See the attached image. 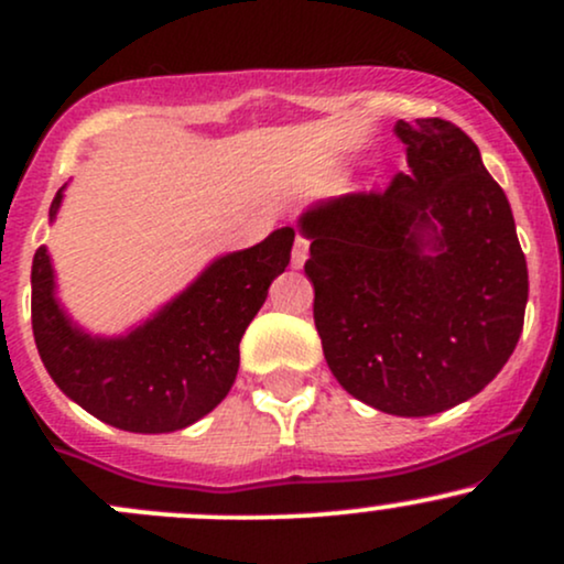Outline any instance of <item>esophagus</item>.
I'll list each match as a JSON object with an SVG mask.
<instances>
[{
    "label": "esophagus",
    "instance_id": "34e87169",
    "mask_svg": "<svg viewBox=\"0 0 564 564\" xmlns=\"http://www.w3.org/2000/svg\"><path fill=\"white\" fill-rule=\"evenodd\" d=\"M307 249H310V241L304 236H296L294 241V251H291V264L294 268H302L304 260H307Z\"/></svg>",
    "mask_w": 564,
    "mask_h": 564
}]
</instances>
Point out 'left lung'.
Wrapping results in <instances>:
<instances>
[{
	"label": "left lung",
	"mask_w": 564,
	"mask_h": 564,
	"mask_svg": "<svg viewBox=\"0 0 564 564\" xmlns=\"http://www.w3.org/2000/svg\"><path fill=\"white\" fill-rule=\"evenodd\" d=\"M411 172L300 219L323 355L352 398L432 416L477 394L522 334L528 264L480 148L445 119H400Z\"/></svg>",
	"instance_id": "8db88e82"
}]
</instances>
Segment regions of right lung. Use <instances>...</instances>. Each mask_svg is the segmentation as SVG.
Returning a JSON list of instances; mask_svg holds the SVG:
<instances>
[{
  "label": "right lung",
  "mask_w": 564,
  "mask_h": 564,
  "mask_svg": "<svg viewBox=\"0 0 564 564\" xmlns=\"http://www.w3.org/2000/svg\"><path fill=\"white\" fill-rule=\"evenodd\" d=\"M61 191L50 219L61 206ZM294 228L219 257L177 300L121 339H93L55 302L47 249L31 264V326L50 377L100 422L159 435L183 430L223 403L238 373V345L270 283L291 260Z\"/></svg>",
  "instance_id": "right-lung-1"
}]
</instances>
